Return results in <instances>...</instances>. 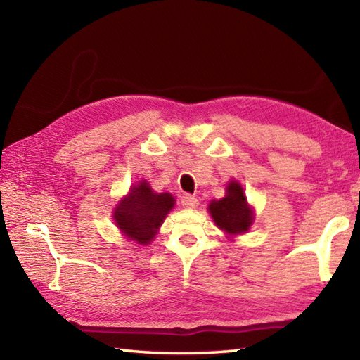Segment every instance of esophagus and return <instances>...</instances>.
Listing matches in <instances>:
<instances>
[{"mask_svg": "<svg viewBox=\"0 0 360 360\" xmlns=\"http://www.w3.org/2000/svg\"><path fill=\"white\" fill-rule=\"evenodd\" d=\"M181 204L184 205V207H187V209H195L200 202H198V200H196L193 195L186 193V195L181 196Z\"/></svg>", "mask_w": 360, "mask_h": 360, "instance_id": "34e87169", "label": "esophagus"}]
</instances>
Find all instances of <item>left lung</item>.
<instances>
[{
	"mask_svg": "<svg viewBox=\"0 0 360 360\" xmlns=\"http://www.w3.org/2000/svg\"><path fill=\"white\" fill-rule=\"evenodd\" d=\"M226 198L218 201H212L209 210L219 229L227 233L236 235L249 231L252 224V210L244 198V192L238 182H231L226 190Z\"/></svg>",
	"mask_w": 360,
	"mask_h": 360,
	"instance_id": "1",
	"label": "left lung"
}]
</instances>
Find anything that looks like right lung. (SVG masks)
<instances>
[{"label": "right lung", "instance_id": "add662e5", "mask_svg": "<svg viewBox=\"0 0 360 360\" xmlns=\"http://www.w3.org/2000/svg\"><path fill=\"white\" fill-rule=\"evenodd\" d=\"M170 193H155L147 182L129 190L114 213L120 231L137 244H147L156 235L158 227L173 207Z\"/></svg>", "mask_w": 360, "mask_h": 360}]
</instances>
